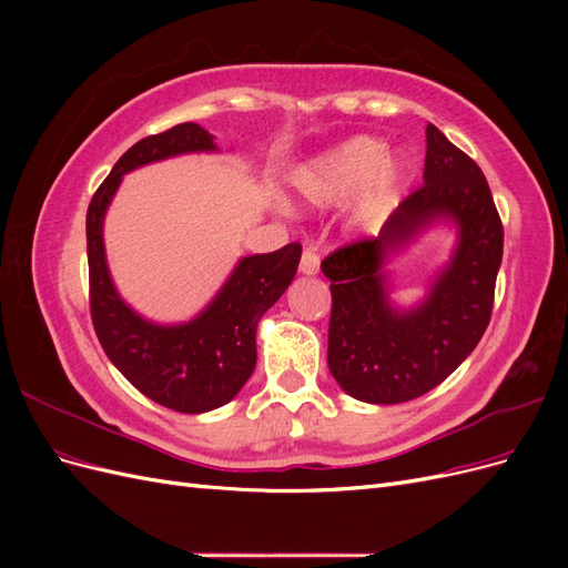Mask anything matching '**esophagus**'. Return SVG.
<instances>
[{
    "label": "esophagus",
    "instance_id": "obj_1",
    "mask_svg": "<svg viewBox=\"0 0 568 568\" xmlns=\"http://www.w3.org/2000/svg\"><path fill=\"white\" fill-rule=\"evenodd\" d=\"M298 270L303 274H317L320 272V255L313 248H305L301 255V265Z\"/></svg>",
    "mask_w": 568,
    "mask_h": 568
}]
</instances>
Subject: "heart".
I'll return each mask as SVG.
<instances>
[{"mask_svg": "<svg viewBox=\"0 0 568 568\" xmlns=\"http://www.w3.org/2000/svg\"><path fill=\"white\" fill-rule=\"evenodd\" d=\"M405 178V161L386 151L376 136H351L320 156L291 170L288 184L313 205H332L351 192V220L369 227L379 222L388 201Z\"/></svg>", "mask_w": 568, "mask_h": 568, "instance_id": "1", "label": "heart"}]
</instances>
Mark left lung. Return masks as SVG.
I'll list each match as a JSON object with an SVG mask.
<instances>
[{"mask_svg":"<svg viewBox=\"0 0 568 568\" xmlns=\"http://www.w3.org/2000/svg\"><path fill=\"white\" fill-rule=\"evenodd\" d=\"M440 216L460 227L454 261L419 308L393 312L383 288V257ZM500 263L503 220L484 173L428 123L424 184L400 201L379 234L322 261L332 280L326 363L338 386L363 403L395 405L443 384L486 332Z\"/></svg>","mask_w":568,"mask_h":568,"instance_id":"obj_1","label":"left lung"}]
</instances>
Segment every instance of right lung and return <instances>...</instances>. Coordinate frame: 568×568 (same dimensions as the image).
<instances>
[{
	"instance_id": "right-lung-1",
	"label": "right lung",
	"mask_w": 568,
	"mask_h": 568,
	"mask_svg": "<svg viewBox=\"0 0 568 568\" xmlns=\"http://www.w3.org/2000/svg\"><path fill=\"white\" fill-rule=\"evenodd\" d=\"M213 149V134L196 123L149 134L118 159L88 209L90 313L101 348L136 390L184 415H201L230 403L248 382L257 355V322L294 280L301 244L242 257L196 320L161 326L132 313L113 288L104 253V213L130 170L178 153Z\"/></svg>"
}]
</instances>
